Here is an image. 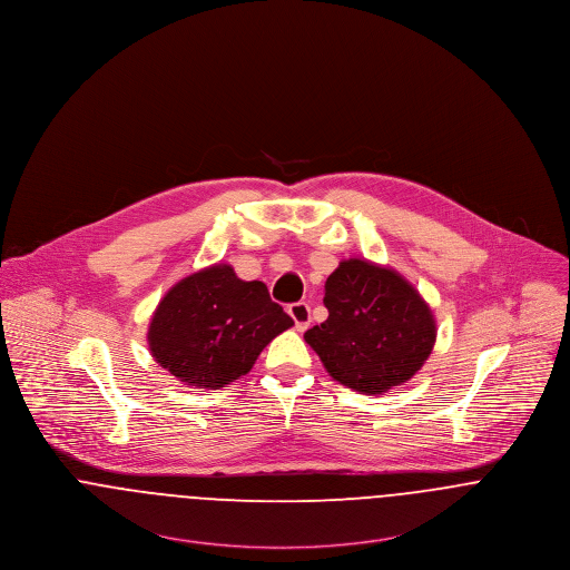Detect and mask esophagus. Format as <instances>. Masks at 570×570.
Listing matches in <instances>:
<instances>
[{
  "label": "esophagus",
  "mask_w": 570,
  "mask_h": 570,
  "mask_svg": "<svg viewBox=\"0 0 570 570\" xmlns=\"http://www.w3.org/2000/svg\"><path fill=\"white\" fill-rule=\"evenodd\" d=\"M289 315L294 317V324L298 331H305L309 326L311 322V309L307 303H294L289 305Z\"/></svg>",
  "instance_id": "34e87169"
}]
</instances>
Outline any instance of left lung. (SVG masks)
<instances>
[{
    "label": "left lung",
    "mask_w": 570,
    "mask_h": 570,
    "mask_svg": "<svg viewBox=\"0 0 570 570\" xmlns=\"http://www.w3.org/2000/svg\"><path fill=\"white\" fill-rule=\"evenodd\" d=\"M328 317L305 333L326 372L362 394L407 383L435 344V317L392 267L346 259L326 278Z\"/></svg>",
    "instance_id": "left-lung-1"
}]
</instances>
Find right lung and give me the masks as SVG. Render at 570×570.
<instances>
[{
  "mask_svg": "<svg viewBox=\"0 0 570 570\" xmlns=\"http://www.w3.org/2000/svg\"><path fill=\"white\" fill-rule=\"evenodd\" d=\"M294 320L265 283L215 263L176 283L158 303L148 344L158 365L185 385L219 390L248 374L261 351Z\"/></svg>",
  "mask_w": 570,
  "mask_h": 570,
  "instance_id": "1",
  "label": "right lung"
}]
</instances>
